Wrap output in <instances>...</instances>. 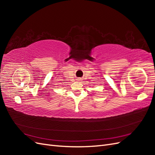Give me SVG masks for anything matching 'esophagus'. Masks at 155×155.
Here are the masks:
<instances>
[{
    "instance_id": "obj_1",
    "label": "esophagus",
    "mask_w": 155,
    "mask_h": 155,
    "mask_svg": "<svg viewBox=\"0 0 155 155\" xmlns=\"http://www.w3.org/2000/svg\"><path fill=\"white\" fill-rule=\"evenodd\" d=\"M81 79H80V78H78V79H77V81L79 82V81H81Z\"/></svg>"
}]
</instances>
